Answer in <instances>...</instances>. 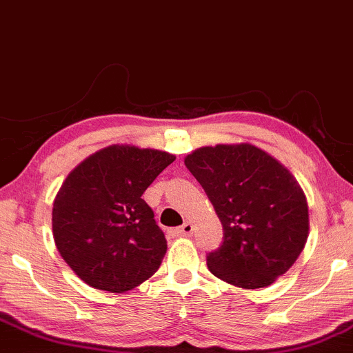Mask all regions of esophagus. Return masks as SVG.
Here are the masks:
<instances>
[{
  "instance_id": "esophagus-1",
  "label": "esophagus",
  "mask_w": 353,
  "mask_h": 353,
  "mask_svg": "<svg viewBox=\"0 0 353 353\" xmlns=\"http://www.w3.org/2000/svg\"><path fill=\"white\" fill-rule=\"evenodd\" d=\"M192 232H194V225L190 223V222H185L184 225H181L179 228L172 230V235H176V236H189Z\"/></svg>"
}]
</instances>
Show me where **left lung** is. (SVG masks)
<instances>
[{
  "instance_id": "obj_1",
  "label": "left lung",
  "mask_w": 353,
  "mask_h": 353,
  "mask_svg": "<svg viewBox=\"0 0 353 353\" xmlns=\"http://www.w3.org/2000/svg\"><path fill=\"white\" fill-rule=\"evenodd\" d=\"M185 165L217 212L223 241L207 266L245 290L273 284L294 265L309 235V209L286 165L250 143L203 146Z\"/></svg>"
}]
</instances>
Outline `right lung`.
Segmentation results:
<instances>
[{"label":"right lung","mask_w":353,"mask_h":353,"mask_svg":"<svg viewBox=\"0 0 353 353\" xmlns=\"http://www.w3.org/2000/svg\"><path fill=\"white\" fill-rule=\"evenodd\" d=\"M174 159L165 151L112 144L62 182L52 207L54 241L88 286L125 292L158 271L168 241L141 195Z\"/></svg>","instance_id":"1"}]
</instances>
